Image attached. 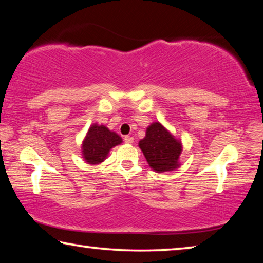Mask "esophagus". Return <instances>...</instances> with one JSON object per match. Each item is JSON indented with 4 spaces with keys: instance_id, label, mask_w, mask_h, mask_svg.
<instances>
[{
    "instance_id": "1",
    "label": "esophagus",
    "mask_w": 263,
    "mask_h": 263,
    "mask_svg": "<svg viewBox=\"0 0 263 263\" xmlns=\"http://www.w3.org/2000/svg\"><path fill=\"white\" fill-rule=\"evenodd\" d=\"M124 141H125L126 144H133L135 139H133V137H131V136H125L124 137Z\"/></svg>"
}]
</instances>
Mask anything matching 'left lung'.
<instances>
[{
    "label": "left lung",
    "instance_id": "obj_1",
    "mask_svg": "<svg viewBox=\"0 0 263 263\" xmlns=\"http://www.w3.org/2000/svg\"><path fill=\"white\" fill-rule=\"evenodd\" d=\"M139 147L149 167L155 172L173 171L179 167V158L182 152L181 141L175 139L159 122L147 127L145 138L139 141Z\"/></svg>",
    "mask_w": 263,
    "mask_h": 263
}]
</instances>
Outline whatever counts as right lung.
<instances>
[{
	"label": "right lung",
	"mask_w": 263,
	"mask_h": 263,
	"mask_svg": "<svg viewBox=\"0 0 263 263\" xmlns=\"http://www.w3.org/2000/svg\"><path fill=\"white\" fill-rule=\"evenodd\" d=\"M122 142L117 133L110 131L104 125L94 124L89 127L82 142L83 159L89 164H99L106 159L110 149Z\"/></svg>",
	"instance_id": "add662e5"
}]
</instances>
